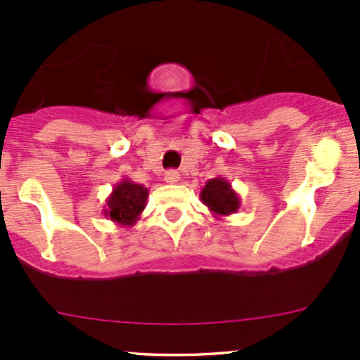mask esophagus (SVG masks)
I'll list each match as a JSON object with an SVG mask.
<instances>
[{"mask_svg": "<svg viewBox=\"0 0 360 360\" xmlns=\"http://www.w3.org/2000/svg\"><path fill=\"white\" fill-rule=\"evenodd\" d=\"M164 179H165V183H169V184H177V183H179L181 177H179V172H177V171H167V172H165Z\"/></svg>", "mask_w": 360, "mask_h": 360, "instance_id": "esophagus-1", "label": "esophagus"}]
</instances>
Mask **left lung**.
<instances>
[{
    "label": "left lung",
    "mask_w": 360,
    "mask_h": 360,
    "mask_svg": "<svg viewBox=\"0 0 360 360\" xmlns=\"http://www.w3.org/2000/svg\"><path fill=\"white\" fill-rule=\"evenodd\" d=\"M200 200L215 219L232 215L240 208V196L225 177H213L207 181L200 193Z\"/></svg>",
    "instance_id": "8db88e82"
}]
</instances>
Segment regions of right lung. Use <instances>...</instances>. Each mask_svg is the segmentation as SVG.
<instances>
[{"label":"right lung","mask_w":360,"mask_h":360,"mask_svg":"<svg viewBox=\"0 0 360 360\" xmlns=\"http://www.w3.org/2000/svg\"><path fill=\"white\" fill-rule=\"evenodd\" d=\"M147 198L148 189L143 184H138L124 177L112 188V193L105 200L104 215L114 224L131 227L140 220L141 212L147 205Z\"/></svg>","instance_id":"obj_1"}]
</instances>
